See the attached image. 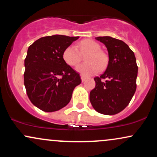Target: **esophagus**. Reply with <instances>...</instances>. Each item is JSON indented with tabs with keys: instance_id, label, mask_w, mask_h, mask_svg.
<instances>
[{
	"instance_id": "1",
	"label": "esophagus",
	"mask_w": 157,
	"mask_h": 157,
	"mask_svg": "<svg viewBox=\"0 0 157 157\" xmlns=\"http://www.w3.org/2000/svg\"><path fill=\"white\" fill-rule=\"evenodd\" d=\"M80 77H81V80H82V82H85L86 80V78H87V77L83 76V75H81Z\"/></svg>"
}]
</instances>
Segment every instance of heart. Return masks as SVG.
I'll return each mask as SVG.
<instances>
[{
	"label": "heart",
	"instance_id": "obj_1",
	"mask_svg": "<svg viewBox=\"0 0 157 157\" xmlns=\"http://www.w3.org/2000/svg\"><path fill=\"white\" fill-rule=\"evenodd\" d=\"M80 51L82 55L86 56L87 63L81 64L77 67V71L82 75H92L98 72L100 69H104L109 62L108 56L105 52L100 50V44L92 40H84L79 44ZM63 58L65 62L71 66H76L81 61V55L75 45H70L63 53Z\"/></svg>",
	"mask_w": 157,
	"mask_h": 157
}]
</instances>
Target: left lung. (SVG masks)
Listing matches in <instances>:
<instances>
[{
	"label": "left lung",
	"mask_w": 157,
	"mask_h": 157,
	"mask_svg": "<svg viewBox=\"0 0 157 157\" xmlns=\"http://www.w3.org/2000/svg\"><path fill=\"white\" fill-rule=\"evenodd\" d=\"M109 52L105 71L94 77L96 86L90 92V102L97 112L120 113L129 104L136 89L138 66L132 50L125 43L109 36L97 37Z\"/></svg>",
	"instance_id": "obj_1"
}]
</instances>
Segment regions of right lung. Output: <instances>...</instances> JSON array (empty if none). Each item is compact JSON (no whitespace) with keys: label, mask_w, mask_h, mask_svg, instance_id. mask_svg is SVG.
Masks as SVG:
<instances>
[{"label":"right lung","mask_w":157,"mask_h":157,"mask_svg":"<svg viewBox=\"0 0 157 157\" xmlns=\"http://www.w3.org/2000/svg\"><path fill=\"white\" fill-rule=\"evenodd\" d=\"M79 37L55 35L37 40L29 46L23 75L27 96L46 112L58 111L71 99L81 83L80 75L65 62L64 50Z\"/></svg>","instance_id":"right-lung-1"}]
</instances>
